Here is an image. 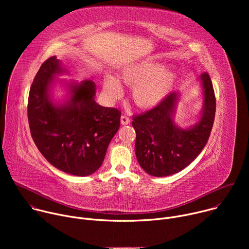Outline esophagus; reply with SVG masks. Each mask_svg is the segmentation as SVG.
<instances>
[{
	"label": "esophagus",
	"mask_w": 249,
	"mask_h": 249,
	"mask_svg": "<svg viewBox=\"0 0 249 249\" xmlns=\"http://www.w3.org/2000/svg\"><path fill=\"white\" fill-rule=\"evenodd\" d=\"M120 121H121L122 125H128L130 123V119L126 115H122L120 118Z\"/></svg>",
	"instance_id": "34e87169"
}]
</instances>
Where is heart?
Listing matches in <instances>:
<instances>
[{
	"mask_svg": "<svg viewBox=\"0 0 249 249\" xmlns=\"http://www.w3.org/2000/svg\"><path fill=\"white\" fill-rule=\"evenodd\" d=\"M177 74L172 68L164 67L154 61H139L129 64L119 75L120 81L132 87V99L140 108L149 109L159 105L172 89ZM103 94L108 101H114L123 95L119 81L105 76Z\"/></svg>",
	"mask_w": 249,
	"mask_h": 249,
	"instance_id": "heart-1",
	"label": "heart"
}]
</instances>
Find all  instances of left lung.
<instances>
[{
    "label": "left lung",
    "instance_id": "obj_1",
    "mask_svg": "<svg viewBox=\"0 0 249 249\" xmlns=\"http://www.w3.org/2000/svg\"><path fill=\"white\" fill-rule=\"evenodd\" d=\"M202 107L196 122L181 127L175 116L181 92L172 91L156 108L135 116V153L139 164L148 174L164 177L181 171L202 152L215 120L216 98L207 73L197 79Z\"/></svg>",
    "mask_w": 249,
    "mask_h": 249
}]
</instances>
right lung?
Masks as SVG:
<instances>
[{
  "mask_svg": "<svg viewBox=\"0 0 249 249\" xmlns=\"http://www.w3.org/2000/svg\"><path fill=\"white\" fill-rule=\"evenodd\" d=\"M69 75L56 56L40 67L28 95L27 116L30 133L43 157L56 168L76 176L94 173L102 164L121 113L103 107L95 100L92 81L77 82L57 77ZM66 93L53 97L55 86Z\"/></svg>",
  "mask_w": 249,
  "mask_h": 249,
  "instance_id": "obj_1",
  "label": "right lung"
}]
</instances>
